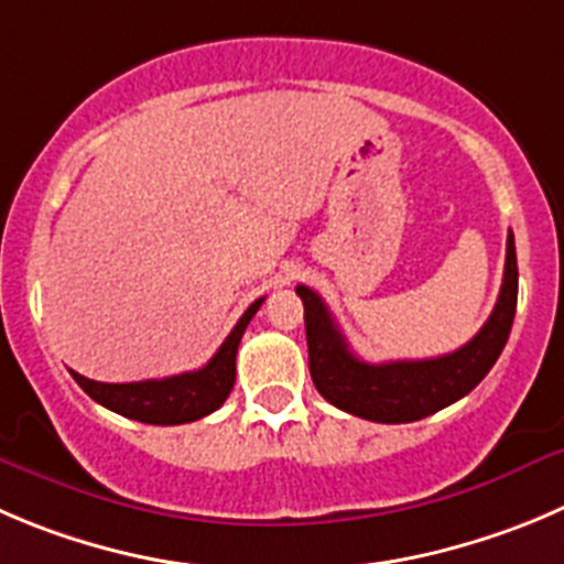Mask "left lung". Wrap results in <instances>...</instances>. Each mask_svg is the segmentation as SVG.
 <instances>
[{
  "label": "left lung",
  "mask_w": 564,
  "mask_h": 564,
  "mask_svg": "<svg viewBox=\"0 0 564 564\" xmlns=\"http://www.w3.org/2000/svg\"><path fill=\"white\" fill-rule=\"evenodd\" d=\"M296 293L304 302L310 373L315 390L337 410L373 423H412L468 395L496 366L507 346L518 307V257L507 238V262L498 302L487 324L463 348L432 359H399L371 366L348 348L324 299L307 285Z\"/></svg>",
  "instance_id": "8db88e82"
}]
</instances>
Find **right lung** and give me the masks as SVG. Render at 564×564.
<instances>
[{
	"instance_id": "add662e5",
	"label": "right lung",
	"mask_w": 564,
	"mask_h": 564,
	"mask_svg": "<svg viewBox=\"0 0 564 564\" xmlns=\"http://www.w3.org/2000/svg\"><path fill=\"white\" fill-rule=\"evenodd\" d=\"M265 299H257L235 329L229 332L227 340L221 343L213 359L205 368L165 379H147V382H127V384H107L85 379L83 373L72 371L74 382L107 410L118 415L132 417L141 423H154V426H176V423H191L198 417L210 415L227 401L229 390L235 384V357H238L240 337L246 326L254 318L260 304Z\"/></svg>"
}]
</instances>
